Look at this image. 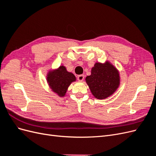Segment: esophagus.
I'll list each match as a JSON object with an SVG mask.
<instances>
[{
  "instance_id": "1",
  "label": "esophagus",
  "mask_w": 156,
  "mask_h": 156,
  "mask_svg": "<svg viewBox=\"0 0 156 156\" xmlns=\"http://www.w3.org/2000/svg\"><path fill=\"white\" fill-rule=\"evenodd\" d=\"M84 75H78V76H77V79L79 80V81H83L84 80Z\"/></svg>"
}]
</instances>
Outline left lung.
<instances>
[{
	"label": "left lung",
	"mask_w": 156,
	"mask_h": 156,
	"mask_svg": "<svg viewBox=\"0 0 156 156\" xmlns=\"http://www.w3.org/2000/svg\"><path fill=\"white\" fill-rule=\"evenodd\" d=\"M92 95L98 100H103L114 94L120 86L119 70L109 61L96 62L91 75L85 79Z\"/></svg>",
	"instance_id": "8db88e82"
}]
</instances>
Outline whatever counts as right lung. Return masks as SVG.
Wrapping results in <instances>:
<instances>
[{"label": "right lung", "instance_id": "1", "mask_svg": "<svg viewBox=\"0 0 156 156\" xmlns=\"http://www.w3.org/2000/svg\"><path fill=\"white\" fill-rule=\"evenodd\" d=\"M49 88L59 97L66 95L71 83L76 81L73 73L69 72L64 66L59 68L49 70L46 76Z\"/></svg>", "mask_w": 156, "mask_h": 156}]
</instances>
